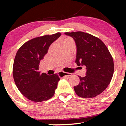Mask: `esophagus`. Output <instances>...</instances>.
Masks as SVG:
<instances>
[{
    "label": "esophagus",
    "instance_id": "obj_1",
    "mask_svg": "<svg viewBox=\"0 0 126 126\" xmlns=\"http://www.w3.org/2000/svg\"><path fill=\"white\" fill-rule=\"evenodd\" d=\"M58 75L60 77H69V76H71L72 74L70 73H66V72H60L58 73Z\"/></svg>",
    "mask_w": 126,
    "mask_h": 126
}]
</instances>
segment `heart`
<instances>
[{
    "instance_id": "heart-1",
    "label": "heart",
    "mask_w": 126,
    "mask_h": 126,
    "mask_svg": "<svg viewBox=\"0 0 126 126\" xmlns=\"http://www.w3.org/2000/svg\"><path fill=\"white\" fill-rule=\"evenodd\" d=\"M72 41L71 40H70V39H69V38H67V39H65V40H64V41H63V42H65V41Z\"/></svg>"
}]
</instances>
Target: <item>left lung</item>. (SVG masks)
I'll list each match as a JSON object with an SVG mask.
<instances>
[{
    "mask_svg": "<svg viewBox=\"0 0 126 126\" xmlns=\"http://www.w3.org/2000/svg\"><path fill=\"white\" fill-rule=\"evenodd\" d=\"M73 38L76 46L78 66H86V76L74 86L78 96L91 98L102 93L110 83L114 73L113 59L100 39L83 32H65Z\"/></svg>",
    "mask_w": 126,
    "mask_h": 126,
    "instance_id": "1",
    "label": "left lung"
}]
</instances>
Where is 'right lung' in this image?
<instances>
[{"label":"right lung","mask_w":126,"mask_h":126,"mask_svg":"<svg viewBox=\"0 0 126 126\" xmlns=\"http://www.w3.org/2000/svg\"><path fill=\"white\" fill-rule=\"evenodd\" d=\"M57 32L44 35L26 42L15 56L13 76L19 91L26 98L34 102L50 99L54 95L60 78L57 73L51 76L38 71L40 60L47 54L49 47L60 37Z\"/></svg>","instance_id":"obj_1"}]
</instances>
